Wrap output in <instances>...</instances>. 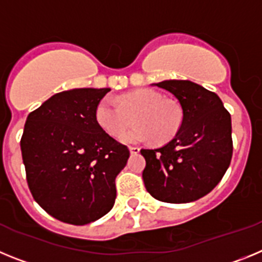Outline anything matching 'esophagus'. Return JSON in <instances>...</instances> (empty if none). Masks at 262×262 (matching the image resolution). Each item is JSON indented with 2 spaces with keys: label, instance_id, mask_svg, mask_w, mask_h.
Masks as SVG:
<instances>
[{
  "label": "esophagus",
  "instance_id": "34e87169",
  "mask_svg": "<svg viewBox=\"0 0 262 262\" xmlns=\"http://www.w3.org/2000/svg\"><path fill=\"white\" fill-rule=\"evenodd\" d=\"M140 152V148L139 147H129V154L131 155H136Z\"/></svg>",
  "mask_w": 262,
  "mask_h": 262
}]
</instances>
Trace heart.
<instances>
[{
  "mask_svg": "<svg viewBox=\"0 0 262 262\" xmlns=\"http://www.w3.org/2000/svg\"><path fill=\"white\" fill-rule=\"evenodd\" d=\"M137 126L127 134L130 118ZM94 118L98 127L111 138H119L126 144L152 140L157 144L172 140L181 128L182 110L177 102L165 99L155 90L138 89L122 94L115 103L103 97L96 106Z\"/></svg>",
  "mask_w": 262,
  "mask_h": 262,
  "instance_id": "1",
  "label": "heart"
}]
</instances>
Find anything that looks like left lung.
Here are the masks:
<instances>
[{
  "label": "left lung",
  "instance_id": "8db88e82",
  "mask_svg": "<svg viewBox=\"0 0 262 262\" xmlns=\"http://www.w3.org/2000/svg\"><path fill=\"white\" fill-rule=\"evenodd\" d=\"M155 85L176 97L182 124L168 144L140 151L145 159L143 181L161 202H193L209 194L230 166L231 115L214 92L195 82L166 80Z\"/></svg>",
  "mask_w": 262,
  "mask_h": 262
}]
</instances>
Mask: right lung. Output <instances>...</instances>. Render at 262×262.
<instances>
[{"label":"right lung","instance_id":"obj_1","mask_svg":"<svg viewBox=\"0 0 262 262\" xmlns=\"http://www.w3.org/2000/svg\"><path fill=\"white\" fill-rule=\"evenodd\" d=\"M108 88L57 93L30 113L20 151L34 200L51 216L84 226L107 214L115 178L126 166V145L99 128L97 103Z\"/></svg>","mask_w":262,"mask_h":262}]
</instances>
